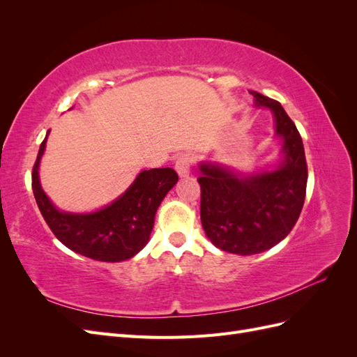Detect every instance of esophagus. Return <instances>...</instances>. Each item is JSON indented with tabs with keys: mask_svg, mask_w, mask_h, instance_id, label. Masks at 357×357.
<instances>
[{
	"mask_svg": "<svg viewBox=\"0 0 357 357\" xmlns=\"http://www.w3.org/2000/svg\"><path fill=\"white\" fill-rule=\"evenodd\" d=\"M193 160H195V156H193L192 153H183V155L177 156L176 171L178 172L180 177H188L189 176V171H190Z\"/></svg>",
	"mask_w": 357,
	"mask_h": 357,
	"instance_id": "1",
	"label": "esophagus"
}]
</instances>
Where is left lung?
Segmentation results:
<instances>
[{"mask_svg":"<svg viewBox=\"0 0 357 357\" xmlns=\"http://www.w3.org/2000/svg\"><path fill=\"white\" fill-rule=\"evenodd\" d=\"M256 107L269 109L283 138V160L273 171L238 176L219 164L199 165L201 222L205 235L223 252L256 255L284 240L304 207L307 160L295 123L278 101L250 91Z\"/></svg>","mask_w":357,"mask_h":357,"instance_id":"8db88e82","label":"left lung"}]
</instances>
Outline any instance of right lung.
I'll use <instances>...</instances> for the list:
<instances>
[{"mask_svg": "<svg viewBox=\"0 0 357 357\" xmlns=\"http://www.w3.org/2000/svg\"><path fill=\"white\" fill-rule=\"evenodd\" d=\"M46 138L32 168V190L50 231L70 250L101 262H121L135 256L147 244L155 214L178 176L172 168L142 171L123 195L107 207L86 214L59 211L46 197L38 178Z\"/></svg>", "mask_w": 357, "mask_h": 357, "instance_id": "obj_1", "label": "right lung"}]
</instances>
